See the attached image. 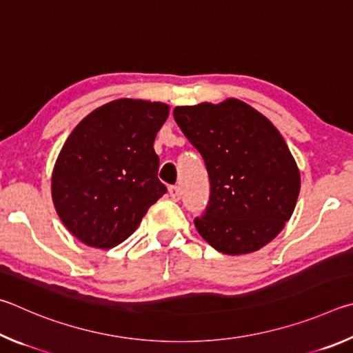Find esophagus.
I'll return each instance as SVG.
<instances>
[{
	"label": "esophagus",
	"instance_id": "obj_1",
	"mask_svg": "<svg viewBox=\"0 0 353 353\" xmlns=\"http://www.w3.org/2000/svg\"><path fill=\"white\" fill-rule=\"evenodd\" d=\"M169 194L172 196V200H180L181 199V189L178 186H170L169 188Z\"/></svg>",
	"mask_w": 353,
	"mask_h": 353
}]
</instances>
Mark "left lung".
I'll list each match as a JSON object with an SVG mask.
<instances>
[{"instance_id": "left-lung-1", "label": "left lung", "mask_w": 353, "mask_h": 353, "mask_svg": "<svg viewBox=\"0 0 353 353\" xmlns=\"http://www.w3.org/2000/svg\"><path fill=\"white\" fill-rule=\"evenodd\" d=\"M173 117L205 159L211 180L196 231L223 254L263 248L290 220L301 173L273 123L239 99L176 107Z\"/></svg>"}]
</instances>
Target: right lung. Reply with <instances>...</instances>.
I'll list each match as a JSON object with an SVG mask.
<instances>
[{"label":"right lung","instance_id":"add662e5","mask_svg":"<svg viewBox=\"0 0 353 353\" xmlns=\"http://www.w3.org/2000/svg\"><path fill=\"white\" fill-rule=\"evenodd\" d=\"M169 105L117 99L83 117L54 164L51 194L66 230L92 248L128 239L165 194L153 142Z\"/></svg>","mask_w":353,"mask_h":353}]
</instances>
